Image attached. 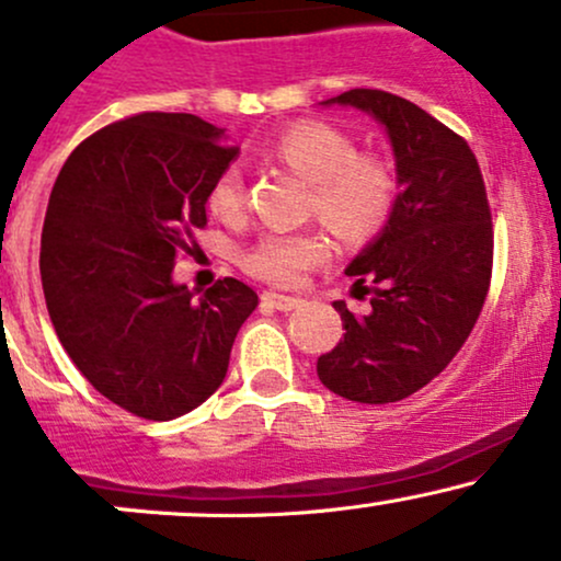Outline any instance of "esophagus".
Returning a JSON list of instances; mask_svg holds the SVG:
<instances>
[{
	"mask_svg": "<svg viewBox=\"0 0 561 561\" xmlns=\"http://www.w3.org/2000/svg\"><path fill=\"white\" fill-rule=\"evenodd\" d=\"M263 304L271 309H279V312H293V309L301 307V298L282 296V293H263Z\"/></svg>",
	"mask_w": 561,
	"mask_h": 561,
	"instance_id": "34e87169",
	"label": "esophagus"
}]
</instances>
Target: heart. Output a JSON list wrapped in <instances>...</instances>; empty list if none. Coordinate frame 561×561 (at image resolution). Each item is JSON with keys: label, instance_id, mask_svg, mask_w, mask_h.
I'll use <instances>...</instances> for the list:
<instances>
[{"label": "heart", "instance_id": "1", "mask_svg": "<svg viewBox=\"0 0 561 561\" xmlns=\"http://www.w3.org/2000/svg\"><path fill=\"white\" fill-rule=\"evenodd\" d=\"M274 154L298 175L312 181V211L333 233L364 241L388 222L396 203V171L388 160L358 151L355 140L339 127L301 122L276 138ZM208 206L219 219L244 211V179L239 168L217 175ZM331 241L320 230L268 233L249 247L244 268L276 287L301 285L314 265L325 263Z\"/></svg>", "mask_w": 561, "mask_h": 561}]
</instances>
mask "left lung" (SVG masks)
Instances as JSON below:
<instances>
[{
  "label": "left lung",
  "mask_w": 561,
  "mask_h": 561,
  "mask_svg": "<svg viewBox=\"0 0 561 561\" xmlns=\"http://www.w3.org/2000/svg\"><path fill=\"white\" fill-rule=\"evenodd\" d=\"M331 103L386 127L399 195L380 236L347 265L355 287L371 282V312L333 301L344 339L317 358V377L350 401L390 404L428 386L472 333L494 263L491 208L472 149L432 113L380 89L322 105Z\"/></svg>",
  "instance_id": "obj_1"
}]
</instances>
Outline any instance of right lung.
Segmentation results:
<instances>
[{"mask_svg":"<svg viewBox=\"0 0 561 561\" xmlns=\"http://www.w3.org/2000/svg\"><path fill=\"white\" fill-rule=\"evenodd\" d=\"M236 151L201 116L138 113L89 135L50 190L39 276L56 336L105 399L146 421H173L222 386L257 307L233 276L197 301L173 282Z\"/></svg>","mask_w":561,"mask_h":561,"instance_id":"obj_1","label":"right lung"}]
</instances>
